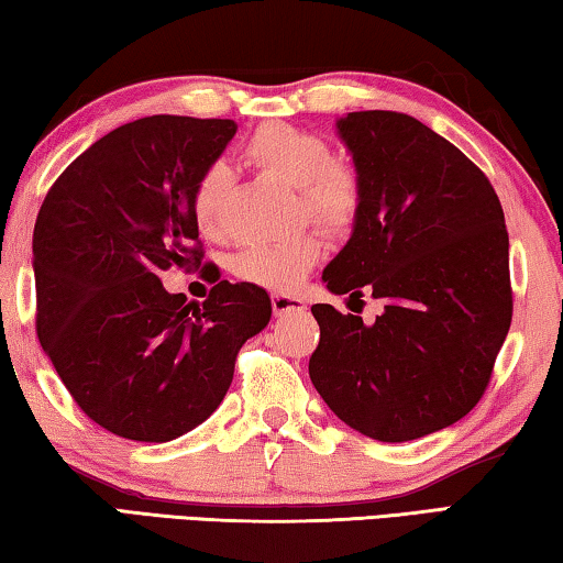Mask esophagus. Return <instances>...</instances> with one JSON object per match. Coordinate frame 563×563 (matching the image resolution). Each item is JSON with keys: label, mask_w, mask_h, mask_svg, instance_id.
I'll list each match as a JSON object with an SVG mask.
<instances>
[{"label": "esophagus", "mask_w": 563, "mask_h": 563, "mask_svg": "<svg viewBox=\"0 0 563 563\" xmlns=\"http://www.w3.org/2000/svg\"><path fill=\"white\" fill-rule=\"evenodd\" d=\"M271 305H273V312L278 318L288 316V312H305V310H308V305H305L300 298H292V295H283V292L271 295Z\"/></svg>", "instance_id": "34e87169"}]
</instances>
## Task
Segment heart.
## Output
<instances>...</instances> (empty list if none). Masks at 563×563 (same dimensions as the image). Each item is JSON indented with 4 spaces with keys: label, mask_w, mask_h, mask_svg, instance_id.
<instances>
[{
    "label": "heart",
    "mask_w": 563,
    "mask_h": 563,
    "mask_svg": "<svg viewBox=\"0 0 563 563\" xmlns=\"http://www.w3.org/2000/svg\"><path fill=\"white\" fill-rule=\"evenodd\" d=\"M243 161L271 180L298 190L302 211L330 231H347L360 213V180L355 168L328 161L325 139L292 123L271 121L255 129L241 151ZM228 198V174L221 164L208 166L196 180L190 213L198 231L221 235ZM322 255V238L305 231L290 241L255 243L235 255L238 278L271 290H292Z\"/></svg>",
    "instance_id": "1"
}]
</instances>
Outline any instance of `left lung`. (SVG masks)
<instances>
[{
    "instance_id": "obj_1",
    "label": "left lung",
    "mask_w": 563,
    "mask_h": 563,
    "mask_svg": "<svg viewBox=\"0 0 563 563\" xmlns=\"http://www.w3.org/2000/svg\"><path fill=\"white\" fill-rule=\"evenodd\" d=\"M360 213L322 280L385 302L373 325L312 305L310 379L352 430L379 442L440 432L489 385L511 325L509 235L489 178L422 121L352 111L338 121Z\"/></svg>"
}]
</instances>
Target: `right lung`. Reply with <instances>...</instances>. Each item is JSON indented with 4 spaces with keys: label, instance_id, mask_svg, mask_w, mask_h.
Segmentation results:
<instances>
[{
    "label": "right lung",
    "instance_id": "1",
    "mask_svg": "<svg viewBox=\"0 0 563 563\" xmlns=\"http://www.w3.org/2000/svg\"><path fill=\"white\" fill-rule=\"evenodd\" d=\"M235 129L168 113L123 123L71 161L36 216V335L81 412L123 440L170 442L206 422L238 350L271 322L253 283H216L198 305L158 278L201 265L190 196Z\"/></svg>",
    "mask_w": 563,
    "mask_h": 563
}]
</instances>
